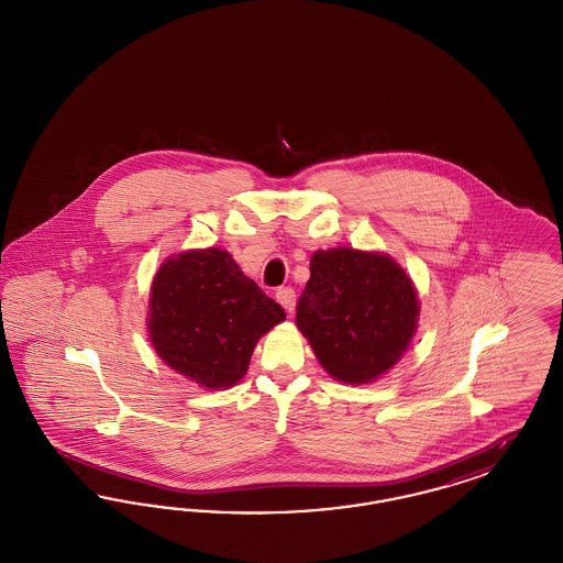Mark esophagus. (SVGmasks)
I'll return each instance as SVG.
<instances>
[{
    "instance_id": "esophagus-1",
    "label": "esophagus",
    "mask_w": 563,
    "mask_h": 563,
    "mask_svg": "<svg viewBox=\"0 0 563 563\" xmlns=\"http://www.w3.org/2000/svg\"><path fill=\"white\" fill-rule=\"evenodd\" d=\"M276 301L287 310V312H294L295 308V291L291 287H280L276 291Z\"/></svg>"
}]
</instances>
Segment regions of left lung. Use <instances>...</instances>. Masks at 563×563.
<instances>
[{
    "instance_id": "left-lung-1",
    "label": "left lung",
    "mask_w": 563,
    "mask_h": 563,
    "mask_svg": "<svg viewBox=\"0 0 563 563\" xmlns=\"http://www.w3.org/2000/svg\"><path fill=\"white\" fill-rule=\"evenodd\" d=\"M295 321L329 374L346 384H367L386 374L409 346L418 295L388 255L319 251L310 260Z\"/></svg>"
}]
</instances>
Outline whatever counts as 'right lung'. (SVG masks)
Listing matches in <instances>:
<instances>
[{"label":"right lung","instance_id":"1","mask_svg":"<svg viewBox=\"0 0 563 563\" xmlns=\"http://www.w3.org/2000/svg\"><path fill=\"white\" fill-rule=\"evenodd\" d=\"M280 321L285 310L221 249L166 260L152 285L154 349L168 367L213 390L244 377L257 340Z\"/></svg>","mask_w":563,"mask_h":563}]
</instances>
